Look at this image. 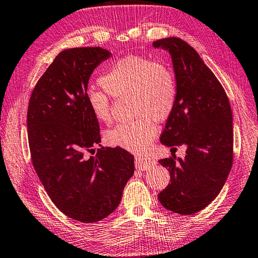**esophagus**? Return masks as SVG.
<instances>
[{
  "label": "esophagus",
  "mask_w": 258,
  "mask_h": 258,
  "mask_svg": "<svg viewBox=\"0 0 258 258\" xmlns=\"http://www.w3.org/2000/svg\"><path fill=\"white\" fill-rule=\"evenodd\" d=\"M154 165V161L150 158L144 157H137L135 158V167L139 170H148L149 168H151Z\"/></svg>",
  "instance_id": "34e87169"
}]
</instances>
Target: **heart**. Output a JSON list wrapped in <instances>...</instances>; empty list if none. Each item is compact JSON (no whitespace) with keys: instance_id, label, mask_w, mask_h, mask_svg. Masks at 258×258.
Wrapping results in <instances>:
<instances>
[{"instance_id":"1","label":"heart","mask_w":258,"mask_h":258,"mask_svg":"<svg viewBox=\"0 0 258 258\" xmlns=\"http://www.w3.org/2000/svg\"><path fill=\"white\" fill-rule=\"evenodd\" d=\"M99 82L111 97L132 95L133 114L139 116L133 121L108 131L105 135L106 142L130 152H144L158 132L154 119H167L176 106L177 82L170 68L144 56L128 55L111 65ZM106 94L88 91L87 105L99 123L109 124L111 105Z\"/></svg>"}]
</instances>
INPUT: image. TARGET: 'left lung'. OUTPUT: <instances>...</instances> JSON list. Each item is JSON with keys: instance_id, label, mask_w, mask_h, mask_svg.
Masks as SVG:
<instances>
[{"instance_id": "1", "label": "left lung", "mask_w": 258, "mask_h": 258, "mask_svg": "<svg viewBox=\"0 0 258 258\" xmlns=\"http://www.w3.org/2000/svg\"><path fill=\"white\" fill-rule=\"evenodd\" d=\"M153 46L171 55L178 90L160 137L172 152L159 160L170 172V184L158 199L167 210L190 215L217 198L231 170L232 111L221 83L190 45L169 37L153 41ZM178 145L186 147L185 158L173 154Z\"/></svg>"}]
</instances>
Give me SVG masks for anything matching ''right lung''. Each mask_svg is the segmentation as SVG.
Returning a JSON list of instances; mask_svg holds the SVG:
<instances>
[{
  "instance_id": "obj_1",
  "label": "right lung",
  "mask_w": 258,
  "mask_h": 258,
  "mask_svg": "<svg viewBox=\"0 0 258 258\" xmlns=\"http://www.w3.org/2000/svg\"><path fill=\"white\" fill-rule=\"evenodd\" d=\"M100 47L65 49L32 90L27 114L32 165L60 212L91 223L114 212L134 174V157L121 148L97 149L100 128L87 105L90 76L109 58Z\"/></svg>"
}]
</instances>
